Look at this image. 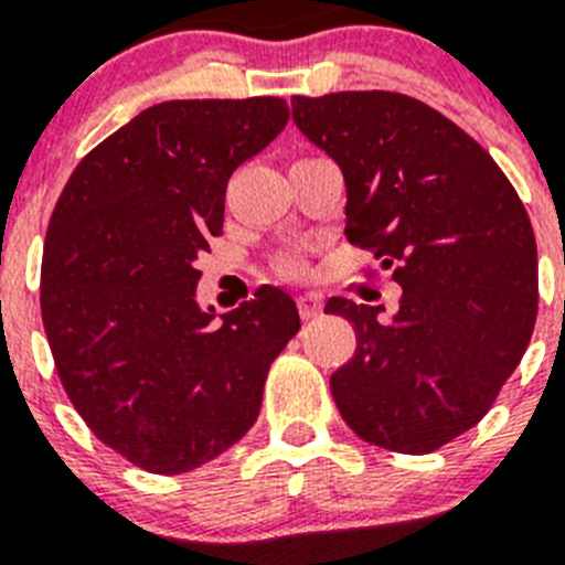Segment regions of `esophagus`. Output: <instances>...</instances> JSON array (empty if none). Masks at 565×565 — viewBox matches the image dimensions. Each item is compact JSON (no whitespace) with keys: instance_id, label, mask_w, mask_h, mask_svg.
Instances as JSON below:
<instances>
[{"instance_id":"obj_1","label":"esophagus","mask_w":565,"mask_h":565,"mask_svg":"<svg viewBox=\"0 0 565 565\" xmlns=\"http://www.w3.org/2000/svg\"><path fill=\"white\" fill-rule=\"evenodd\" d=\"M297 308L302 319L319 317L322 313V297H317V294H302V297H297Z\"/></svg>"}]
</instances>
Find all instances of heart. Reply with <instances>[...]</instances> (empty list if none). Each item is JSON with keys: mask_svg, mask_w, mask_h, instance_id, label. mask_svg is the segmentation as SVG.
<instances>
[{"mask_svg": "<svg viewBox=\"0 0 565 565\" xmlns=\"http://www.w3.org/2000/svg\"><path fill=\"white\" fill-rule=\"evenodd\" d=\"M286 268H297V259H286Z\"/></svg>", "mask_w": 565, "mask_h": 565, "instance_id": "b5f03b06", "label": "heart"}]
</instances>
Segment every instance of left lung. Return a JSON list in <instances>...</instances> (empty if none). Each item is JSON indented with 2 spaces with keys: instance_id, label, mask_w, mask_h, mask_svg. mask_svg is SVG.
<instances>
[{
  "instance_id": "left-lung-1",
  "label": "left lung",
  "mask_w": 565,
  "mask_h": 565,
  "mask_svg": "<svg viewBox=\"0 0 565 565\" xmlns=\"http://www.w3.org/2000/svg\"><path fill=\"white\" fill-rule=\"evenodd\" d=\"M294 124L339 163L344 234L393 268L402 302L331 297L356 353L331 376L362 441L424 456L489 413L537 317L529 214L492 154L447 115L387 89L294 96Z\"/></svg>"
}]
</instances>
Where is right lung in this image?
Listing matches in <instances>:
<instances>
[{"label": "right lung", "mask_w": 565, "mask_h": 565, "mask_svg": "<svg viewBox=\"0 0 565 565\" xmlns=\"http://www.w3.org/2000/svg\"><path fill=\"white\" fill-rule=\"evenodd\" d=\"M286 124L274 96L154 104L84 154L53 209L39 299L58 379L89 430L147 472L181 476L246 436L299 331L279 288L223 322L194 299L228 178Z\"/></svg>", "instance_id": "obj_1"}]
</instances>
